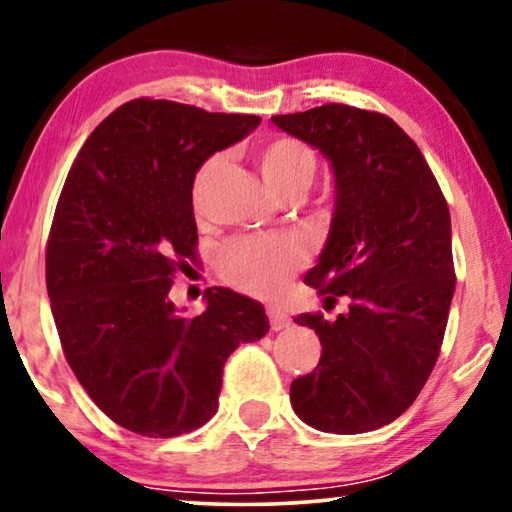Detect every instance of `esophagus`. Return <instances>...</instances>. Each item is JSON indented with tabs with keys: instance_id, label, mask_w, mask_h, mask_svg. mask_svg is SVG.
<instances>
[{
	"instance_id": "obj_1",
	"label": "esophagus",
	"mask_w": 512,
	"mask_h": 512,
	"mask_svg": "<svg viewBox=\"0 0 512 512\" xmlns=\"http://www.w3.org/2000/svg\"><path fill=\"white\" fill-rule=\"evenodd\" d=\"M268 319H270L272 331H282V328H286V326L291 324L289 314H286L282 307H277V305H270L268 307Z\"/></svg>"
}]
</instances>
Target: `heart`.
Instances as JSON below:
<instances>
[{"label": "heart", "mask_w": 512, "mask_h": 512, "mask_svg": "<svg viewBox=\"0 0 512 512\" xmlns=\"http://www.w3.org/2000/svg\"><path fill=\"white\" fill-rule=\"evenodd\" d=\"M221 163V156H212L195 172L191 191L195 205ZM256 163L270 191L284 200L303 195L317 177V156L305 142L293 137H272L263 142L256 149ZM303 263L305 247L293 237H240L221 251L219 272L237 289L254 296H277Z\"/></svg>", "instance_id": "obj_1"}]
</instances>
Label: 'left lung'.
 <instances>
[{
    "label": "left lung",
    "instance_id": "left-lung-1",
    "mask_svg": "<svg viewBox=\"0 0 512 512\" xmlns=\"http://www.w3.org/2000/svg\"><path fill=\"white\" fill-rule=\"evenodd\" d=\"M272 123L331 160L335 214L305 284L347 312L298 314L321 359L291 382V405L326 433H366L415 403L436 366L454 296L445 195L419 146L389 116L321 104Z\"/></svg>",
    "mask_w": 512,
    "mask_h": 512
}]
</instances>
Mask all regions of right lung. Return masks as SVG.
Returning a JSON list of instances; mask_svg holds the SVG:
<instances>
[{"mask_svg":"<svg viewBox=\"0 0 512 512\" xmlns=\"http://www.w3.org/2000/svg\"><path fill=\"white\" fill-rule=\"evenodd\" d=\"M258 123L139 97L90 132L62 186L46 247L62 352L97 408L139 436L212 419L223 363L270 328L261 303L223 286L205 291L198 317L170 300L177 272L198 261L195 172Z\"/></svg>","mask_w":512,"mask_h":512,"instance_id":"obj_1","label":"right lung"}]
</instances>
